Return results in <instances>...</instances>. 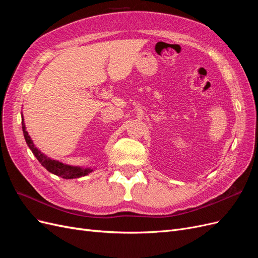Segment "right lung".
<instances>
[{
    "label": "right lung",
    "instance_id": "1",
    "mask_svg": "<svg viewBox=\"0 0 258 258\" xmlns=\"http://www.w3.org/2000/svg\"><path fill=\"white\" fill-rule=\"evenodd\" d=\"M22 130H23V136H24L26 144H28V146L32 150L34 156L37 158L40 164L50 173L54 174L56 176H59V177H61V178H65V179H74V178H79V177L88 175L91 172H93L92 168L72 166V165L64 164L59 161H56V160H52V159L48 158L47 156H44L40 152V150H38L36 147H35L33 141L31 140V137L29 136L28 131L25 130V123L23 121V116H22Z\"/></svg>",
    "mask_w": 258,
    "mask_h": 258
}]
</instances>
